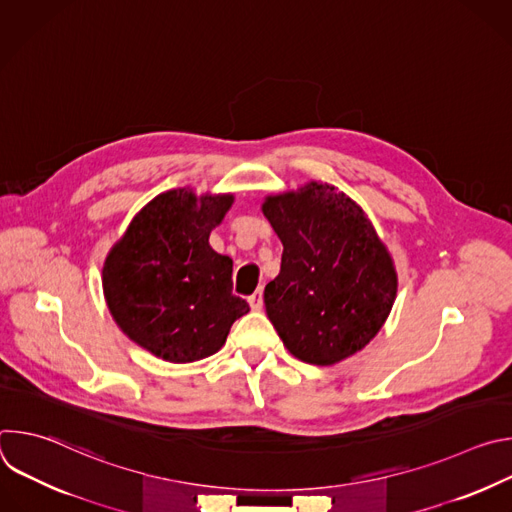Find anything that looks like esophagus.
<instances>
[{
  "mask_svg": "<svg viewBox=\"0 0 512 512\" xmlns=\"http://www.w3.org/2000/svg\"><path fill=\"white\" fill-rule=\"evenodd\" d=\"M249 306H251V310H255V312L263 310V291H261V289H257L255 294L249 298Z\"/></svg>",
  "mask_w": 512,
  "mask_h": 512,
  "instance_id": "esophagus-1",
  "label": "esophagus"
}]
</instances>
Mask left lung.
I'll return each mask as SVG.
<instances>
[{
	"label": "left lung",
	"instance_id": "8db88e82",
	"mask_svg": "<svg viewBox=\"0 0 512 512\" xmlns=\"http://www.w3.org/2000/svg\"><path fill=\"white\" fill-rule=\"evenodd\" d=\"M283 255L265 310L296 358L328 367L367 346L397 296V271L364 210L330 184L267 196Z\"/></svg>",
	"mask_w": 512,
	"mask_h": 512
}]
</instances>
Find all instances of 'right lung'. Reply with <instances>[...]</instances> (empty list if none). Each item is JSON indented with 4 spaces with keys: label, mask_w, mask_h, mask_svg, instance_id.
<instances>
[{
    "label": "right lung",
    "mask_w": 512,
    "mask_h": 512,
    "mask_svg": "<svg viewBox=\"0 0 512 512\" xmlns=\"http://www.w3.org/2000/svg\"><path fill=\"white\" fill-rule=\"evenodd\" d=\"M233 194L168 190L145 204L103 265V294L117 326L168 362L223 348L249 304L233 296V259L208 245Z\"/></svg>",
    "instance_id": "add662e5"
}]
</instances>
